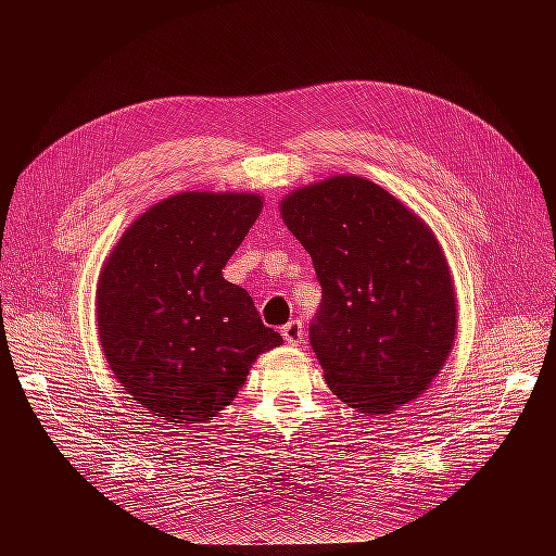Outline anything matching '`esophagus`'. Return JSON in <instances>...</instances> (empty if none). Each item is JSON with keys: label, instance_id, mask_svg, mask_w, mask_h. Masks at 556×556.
Here are the masks:
<instances>
[{"label": "esophagus", "instance_id": "esophagus-1", "mask_svg": "<svg viewBox=\"0 0 556 556\" xmlns=\"http://www.w3.org/2000/svg\"><path fill=\"white\" fill-rule=\"evenodd\" d=\"M281 336H283V340H286L288 344H293V346L302 344L304 327H302L300 319H293V323H288V325L281 329Z\"/></svg>", "mask_w": 556, "mask_h": 556}]
</instances>
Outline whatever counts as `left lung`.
Returning <instances> with one entry per match:
<instances>
[{
	"instance_id": "left-lung-1",
	"label": "left lung",
	"mask_w": 556,
	"mask_h": 556,
	"mask_svg": "<svg viewBox=\"0 0 556 556\" xmlns=\"http://www.w3.org/2000/svg\"><path fill=\"white\" fill-rule=\"evenodd\" d=\"M279 212L323 286L308 336L331 392L374 417L421 396L457 333L455 283L434 231L361 175L290 191Z\"/></svg>"
}]
</instances>
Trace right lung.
<instances>
[{
  "label": "right lung",
  "mask_w": 556,
  "mask_h": 556,
  "mask_svg": "<svg viewBox=\"0 0 556 556\" xmlns=\"http://www.w3.org/2000/svg\"><path fill=\"white\" fill-rule=\"evenodd\" d=\"M263 207L245 191H182L122 233L97 283L103 356L149 415L207 424L237 399L254 361L283 340L248 290L223 277Z\"/></svg>",
  "instance_id": "1"
}]
</instances>
